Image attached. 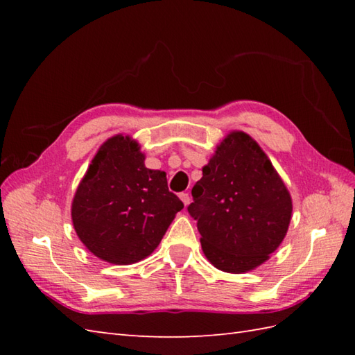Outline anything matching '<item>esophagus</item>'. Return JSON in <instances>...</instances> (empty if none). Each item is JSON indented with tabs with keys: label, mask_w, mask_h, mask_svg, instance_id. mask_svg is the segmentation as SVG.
Instances as JSON below:
<instances>
[{
	"label": "esophagus",
	"mask_w": 355,
	"mask_h": 355,
	"mask_svg": "<svg viewBox=\"0 0 355 355\" xmlns=\"http://www.w3.org/2000/svg\"><path fill=\"white\" fill-rule=\"evenodd\" d=\"M180 200L183 201V205H184V206H189V202H191L189 193H180Z\"/></svg>",
	"instance_id": "34e87169"
}]
</instances>
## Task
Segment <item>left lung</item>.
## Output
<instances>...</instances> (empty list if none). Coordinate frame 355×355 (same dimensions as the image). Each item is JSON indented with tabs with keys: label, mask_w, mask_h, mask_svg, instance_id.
<instances>
[{
	"label": "left lung",
	"mask_w": 355,
	"mask_h": 355,
	"mask_svg": "<svg viewBox=\"0 0 355 355\" xmlns=\"http://www.w3.org/2000/svg\"><path fill=\"white\" fill-rule=\"evenodd\" d=\"M187 207L206 258L218 270L245 273L281 245L293 202L282 178L250 135L233 131L216 146Z\"/></svg>",
	"instance_id": "8db88e82"
}]
</instances>
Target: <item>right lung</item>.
I'll return each instance as SVG.
<instances>
[{
	"mask_svg": "<svg viewBox=\"0 0 355 355\" xmlns=\"http://www.w3.org/2000/svg\"><path fill=\"white\" fill-rule=\"evenodd\" d=\"M183 207L168 189L166 172L148 169L139 143L119 134L103 143L88 166L73 198L71 220L94 256L128 266L155 250Z\"/></svg>",
	"mask_w": 355,
	"mask_h": 355,
	"instance_id": "add662e5",
	"label": "right lung"
}]
</instances>
